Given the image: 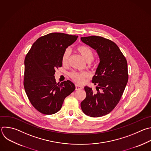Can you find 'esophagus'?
<instances>
[{
	"mask_svg": "<svg viewBox=\"0 0 151 151\" xmlns=\"http://www.w3.org/2000/svg\"><path fill=\"white\" fill-rule=\"evenodd\" d=\"M83 88V86H80V85H75V89L76 90H79V89H81Z\"/></svg>",
	"mask_w": 151,
	"mask_h": 151,
	"instance_id": "esophagus-1",
	"label": "esophagus"
}]
</instances>
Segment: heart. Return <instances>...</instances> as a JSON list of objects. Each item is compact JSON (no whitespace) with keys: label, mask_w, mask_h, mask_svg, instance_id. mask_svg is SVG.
I'll return each mask as SVG.
<instances>
[{"label":"heart","mask_w":151,"mask_h":151,"mask_svg":"<svg viewBox=\"0 0 151 151\" xmlns=\"http://www.w3.org/2000/svg\"><path fill=\"white\" fill-rule=\"evenodd\" d=\"M76 51L82 56L85 60L87 62H90L93 59L94 54L90 47L85 45H79L76 47ZM70 56V50L66 49L63 53L62 57V63L63 65H66L68 62ZM70 78L78 83L84 82L86 78L88 76V74L86 72H77L73 71L70 73Z\"/></svg>","instance_id":"heart-1"}]
</instances>
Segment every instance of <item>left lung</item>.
Wrapping results in <instances>:
<instances>
[{
	"label": "left lung",
	"instance_id": "8db88e82",
	"mask_svg": "<svg viewBox=\"0 0 151 151\" xmlns=\"http://www.w3.org/2000/svg\"><path fill=\"white\" fill-rule=\"evenodd\" d=\"M81 39L96 50L100 61L92 80L97 85V92L85 86L86 96L81 109L88 116H104L116 107L124 91L129 78L127 60L117 44L109 39L94 35Z\"/></svg>",
	"mask_w": 151,
	"mask_h": 151
}]
</instances>
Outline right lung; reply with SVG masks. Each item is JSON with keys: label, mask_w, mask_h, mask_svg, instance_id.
Listing matches in <instances>:
<instances>
[{"label": "right lung", "mask_w": 151, "mask_h": 151, "mask_svg": "<svg viewBox=\"0 0 151 151\" xmlns=\"http://www.w3.org/2000/svg\"><path fill=\"white\" fill-rule=\"evenodd\" d=\"M77 38L76 35L50 33L38 38L26 55L25 91L33 107L42 114L59 111L65 98L75 89L70 81L56 83L54 75L56 69L62 66L65 50Z\"/></svg>", "instance_id": "1"}]
</instances>
